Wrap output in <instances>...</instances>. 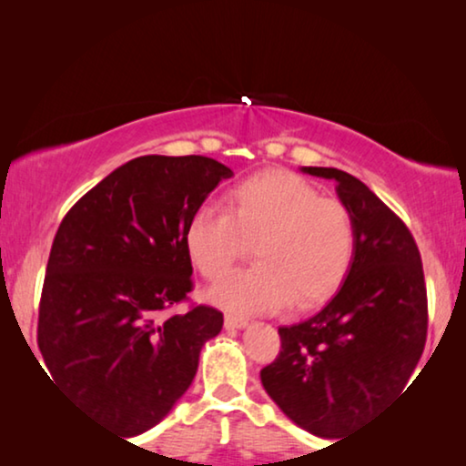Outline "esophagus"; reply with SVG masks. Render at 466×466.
<instances>
[{
  "mask_svg": "<svg viewBox=\"0 0 466 466\" xmlns=\"http://www.w3.org/2000/svg\"><path fill=\"white\" fill-rule=\"evenodd\" d=\"M246 327H248L246 318H239V316H233V314L225 316V329H246Z\"/></svg>",
  "mask_w": 466,
  "mask_h": 466,
  "instance_id": "1",
  "label": "esophagus"
}]
</instances>
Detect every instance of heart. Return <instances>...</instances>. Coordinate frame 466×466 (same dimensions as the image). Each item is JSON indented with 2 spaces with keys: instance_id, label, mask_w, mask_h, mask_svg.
Masks as SVG:
<instances>
[{
  "instance_id": "obj_1",
  "label": "heart",
  "mask_w": 466,
  "mask_h": 466,
  "mask_svg": "<svg viewBox=\"0 0 466 466\" xmlns=\"http://www.w3.org/2000/svg\"><path fill=\"white\" fill-rule=\"evenodd\" d=\"M188 258L214 279L252 250L258 263L208 290L218 308L271 314L295 301L311 305L335 290L354 250L348 208L289 171H267L231 190V209L201 206L184 233Z\"/></svg>"
}]
</instances>
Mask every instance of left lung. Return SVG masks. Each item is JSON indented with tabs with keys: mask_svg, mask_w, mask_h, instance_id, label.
Segmentation results:
<instances>
[{
	"mask_svg": "<svg viewBox=\"0 0 466 466\" xmlns=\"http://www.w3.org/2000/svg\"><path fill=\"white\" fill-rule=\"evenodd\" d=\"M333 180L354 222L343 284L308 320L279 327L282 352L260 371L265 392L303 431L337 439L403 392L426 341V286L416 241L359 177L301 167Z\"/></svg>",
	"mask_w": 466,
	"mask_h": 466,
	"instance_id": "8db88e82",
	"label": "left lung"
}]
</instances>
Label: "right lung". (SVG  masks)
Returning a JSON list of instances; mask_svg holds the SVG:
<instances>
[{
  "mask_svg": "<svg viewBox=\"0 0 466 466\" xmlns=\"http://www.w3.org/2000/svg\"><path fill=\"white\" fill-rule=\"evenodd\" d=\"M231 176L208 157H137L88 190L55 235L37 320L44 365L82 411L125 437L174 410L220 333L222 314L206 305L155 318L193 289L187 225Z\"/></svg>",
  "mask_w": 466,
  "mask_h": 466,
  "instance_id": "1",
  "label": "right lung"
}]
</instances>
